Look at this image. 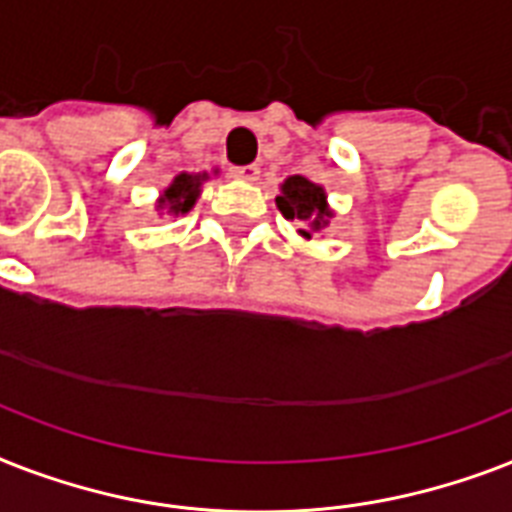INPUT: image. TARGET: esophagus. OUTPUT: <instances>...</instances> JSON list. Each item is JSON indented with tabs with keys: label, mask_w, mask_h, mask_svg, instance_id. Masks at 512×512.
Here are the masks:
<instances>
[{
	"label": "esophagus",
	"mask_w": 512,
	"mask_h": 512,
	"mask_svg": "<svg viewBox=\"0 0 512 512\" xmlns=\"http://www.w3.org/2000/svg\"><path fill=\"white\" fill-rule=\"evenodd\" d=\"M231 177H236V180H247V183H255L257 177H260V167H255V164H247V167H231Z\"/></svg>",
	"instance_id": "1"
}]
</instances>
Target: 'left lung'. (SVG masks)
Masks as SVG:
<instances>
[{
	"instance_id": "8db88e82",
	"label": "left lung",
	"mask_w": 512,
	"mask_h": 512,
	"mask_svg": "<svg viewBox=\"0 0 512 512\" xmlns=\"http://www.w3.org/2000/svg\"><path fill=\"white\" fill-rule=\"evenodd\" d=\"M281 215L287 220H303L319 231L321 225H327L329 209H327V196L321 191L319 185H313L311 180L295 175L289 177L287 183L281 185V196L276 199ZM305 239H311V231H300Z\"/></svg>"
}]
</instances>
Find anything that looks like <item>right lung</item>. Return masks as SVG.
I'll return each mask as SVG.
<instances>
[{
	"mask_svg": "<svg viewBox=\"0 0 512 512\" xmlns=\"http://www.w3.org/2000/svg\"><path fill=\"white\" fill-rule=\"evenodd\" d=\"M201 180H207V175H177L159 204H170V212H188L199 196Z\"/></svg>",
	"mask_w": 512,
	"mask_h": 512,
	"instance_id": "right-lung-1",
	"label": "right lung"
}]
</instances>
